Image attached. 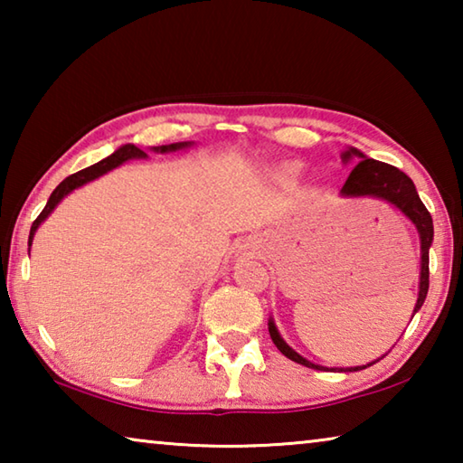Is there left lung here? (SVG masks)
<instances>
[{
	"mask_svg": "<svg viewBox=\"0 0 463 463\" xmlns=\"http://www.w3.org/2000/svg\"><path fill=\"white\" fill-rule=\"evenodd\" d=\"M349 156H359L357 167L351 171L347 182L341 187L343 195H351V198H359V195H372V198L386 200L394 203L398 210H402L404 216H409L419 229L420 234V289H419V300L414 312H417L422 302H425L427 292H429V247L430 241H433V218H430L429 210L425 203L420 202L417 187H414L412 179L394 165H388V163L367 159L364 153H359L357 148H349L347 153L343 155V159H349ZM414 317V315H412ZM269 335L271 341L276 343V347L284 354L288 359H292L296 364H302L312 370H325V367L310 364L308 359L298 355L292 347H288L286 341L281 339L273 320H269ZM375 364V362H373ZM372 365V364H367ZM364 365V367H367ZM364 367H347V370L341 372H357L364 370Z\"/></svg>",
	"mask_w": 463,
	"mask_h": 463,
	"instance_id": "8db88e82",
	"label": "left lung"
}]
</instances>
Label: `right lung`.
<instances>
[{
    "instance_id": "add662e5",
    "label": "right lung",
    "mask_w": 463,
    "mask_h": 463,
    "mask_svg": "<svg viewBox=\"0 0 463 463\" xmlns=\"http://www.w3.org/2000/svg\"><path fill=\"white\" fill-rule=\"evenodd\" d=\"M182 146H187V143L163 145V146L156 148V151L167 153V151H175V148H182ZM135 156H146V153L140 151V148L135 146V145H124V146H120L116 153H112L109 156H106V159H101L99 163H96V165L77 171V174H73V175H69V177L62 179V182H61L57 187H54V192L51 194V198H49V202H46V206H44L43 213L38 214V218L33 222V229H30V237H28V247L33 245V239H34V232H36L38 226H41V222L44 221V218L52 213L54 206H57V203H59L62 198H65V195H67L69 192H73L75 187H80V185H83V184L91 182V179H96V177H99V175L108 174L109 169L122 165L124 161L135 159Z\"/></svg>"
}]
</instances>
